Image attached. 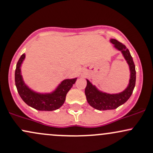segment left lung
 Instances as JSON below:
<instances>
[{"mask_svg":"<svg viewBox=\"0 0 153 153\" xmlns=\"http://www.w3.org/2000/svg\"><path fill=\"white\" fill-rule=\"evenodd\" d=\"M110 42L114 44V47L116 50L120 51L123 54L125 60L127 62L130 69V79L127 88L123 91L119 93H104L101 91L93 85L88 79H87V86L85 88V96L87 101L92 107L100 110L115 109L118 106L125 103L132 95L136 84V68L134 60L131 57L129 50L126 46L117 40L114 39H110Z\"/></svg>","mask_w":153,"mask_h":153,"instance_id":"8db88e82","label":"left lung"}]
</instances>
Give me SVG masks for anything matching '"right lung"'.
Wrapping results in <instances>:
<instances>
[{
  "label": "right lung",
  "mask_w": 153,
  "mask_h": 153,
  "mask_svg": "<svg viewBox=\"0 0 153 153\" xmlns=\"http://www.w3.org/2000/svg\"><path fill=\"white\" fill-rule=\"evenodd\" d=\"M25 58V54L21 55L15 70V85L18 93L26 104L39 111H53L61 107L65 102V96L77 78L66 79L58 85L51 93H39L34 91L25 83L21 72V66Z\"/></svg>",
  "instance_id": "obj_1"
}]
</instances>
